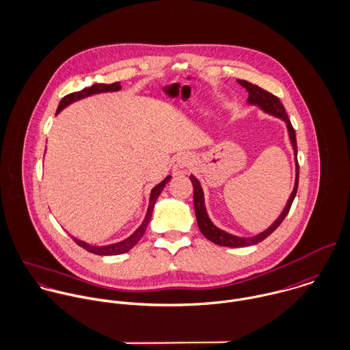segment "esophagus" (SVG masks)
I'll list each match as a JSON object with an SVG mask.
<instances>
[{
	"instance_id": "obj_1",
	"label": "esophagus",
	"mask_w": 350,
	"mask_h": 350,
	"mask_svg": "<svg viewBox=\"0 0 350 350\" xmlns=\"http://www.w3.org/2000/svg\"><path fill=\"white\" fill-rule=\"evenodd\" d=\"M191 163V157L188 155V154H184V155H181V157H178V159H177V165H178V167H187L188 165Z\"/></svg>"
}]
</instances>
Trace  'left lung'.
I'll return each mask as SVG.
<instances>
[{
	"mask_svg": "<svg viewBox=\"0 0 350 350\" xmlns=\"http://www.w3.org/2000/svg\"><path fill=\"white\" fill-rule=\"evenodd\" d=\"M239 83L248 91V103L251 105H258L260 109H263L266 113L269 114H273V116H277L280 117L281 120H284L286 122V126H288V131H289V137H291V142H292V146H293V150H295V158H296V184H295V188H293V192L288 200V204L285 207V210L282 211V214L280 215V218L265 232H262L260 234L255 236V237H237V236H233V234H229L221 229H218L213 222L211 219L208 218L207 215V211H206V207H204V196H203V191H202V187L199 184V181L191 176L189 180L193 185V206H195V214H196V219H198V225H199V229L202 232V234L208 239L210 241H213L214 244L217 245H222V247H230V248H240V247H248V245H255L260 241H263L265 239H267L281 224L282 221L286 218L291 207H292V203L296 198V193H297V188H299V174H300V167H299V162H297V142H296V131L286 114V110L282 105V102L280 100L278 96L273 95L271 92L260 88L259 85H255L247 80H239Z\"/></svg>",
	"mask_w": 350,
	"mask_h": 350,
	"instance_id": "left-lung-1",
	"label": "left lung"
}]
</instances>
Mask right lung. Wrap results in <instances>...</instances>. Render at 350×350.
Returning <instances> with one entry per match:
<instances>
[{
    "instance_id": "1",
    "label": "right lung",
    "mask_w": 350,
    "mask_h": 350,
    "mask_svg": "<svg viewBox=\"0 0 350 350\" xmlns=\"http://www.w3.org/2000/svg\"><path fill=\"white\" fill-rule=\"evenodd\" d=\"M120 88H121V84H120L118 81L111 83V84H100V83H98V84H92L91 87L83 88V90H80V91L68 94V95H65V96L61 99V102H59V105H58V107H57L55 114H58L65 106H68L69 103H72V102H75V100H77V99H81V98H84V96H88V95H92V94H98V92L118 91ZM170 178H172V177L167 176L162 183H159L157 187L152 188L151 195H150V206H148V210H147V214H146V218H144L143 224L139 226V229H137L132 236H129V237L125 239L124 241L117 243V244H111V245H106V247H94V245H90V244H87V243H84V241H80V240L72 237L73 241H75L79 247L84 248L85 251H88V252H91V254H95V255L106 256V255H121V254L128 252V251L132 250V248L140 241V239L144 236V232H146L147 225H148V222H150V219H151V215H152L154 204H155L158 196L161 195L162 189L165 188V185L170 181Z\"/></svg>"
}]
</instances>
